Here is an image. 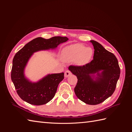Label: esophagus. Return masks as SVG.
I'll return each mask as SVG.
<instances>
[{"instance_id": "esophagus-1", "label": "esophagus", "mask_w": 132, "mask_h": 132, "mask_svg": "<svg viewBox=\"0 0 132 132\" xmlns=\"http://www.w3.org/2000/svg\"><path fill=\"white\" fill-rule=\"evenodd\" d=\"M71 74V73L70 72V71H69V70H66L65 71V74H64V76H65V78H68L69 77V76H70V75Z\"/></svg>"}]
</instances>
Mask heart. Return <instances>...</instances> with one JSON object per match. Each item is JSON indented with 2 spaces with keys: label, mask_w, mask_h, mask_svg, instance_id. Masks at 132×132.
<instances>
[{
  "label": "heart",
  "mask_w": 132,
  "mask_h": 132,
  "mask_svg": "<svg viewBox=\"0 0 132 132\" xmlns=\"http://www.w3.org/2000/svg\"><path fill=\"white\" fill-rule=\"evenodd\" d=\"M93 50L80 43L73 44L64 48L61 57L65 62L75 61L78 65H84L88 63L93 55Z\"/></svg>",
  "instance_id": "obj_1"
}]
</instances>
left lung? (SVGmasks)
I'll return each instance as SVG.
<instances>
[{
	"label": "left lung",
	"instance_id": "obj_1",
	"mask_svg": "<svg viewBox=\"0 0 132 132\" xmlns=\"http://www.w3.org/2000/svg\"><path fill=\"white\" fill-rule=\"evenodd\" d=\"M90 42L95 50L94 59L84 65H70L69 69L78 79L74 88L77 97L86 104L95 105L113 94L121 71L118 60L112 53L98 42Z\"/></svg>",
	"mask_w": 132,
	"mask_h": 132
}]
</instances>
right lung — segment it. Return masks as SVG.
I'll use <instances>...</instances> for the list:
<instances>
[{
	"instance_id": "obj_1",
	"label": "right lung",
	"mask_w": 132,
	"mask_h": 132,
	"mask_svg": "<svg viewBox=\"0 0 132 132\" xmlns=\"http://www.w3.org/2000/svg\"><path fill=\"white\" fill-rule=\"evenodd\" d=\"M68 40L67 37L55 36L49 39L36 38L16 53L13 60L11 78L18 95L22 100L34 105H42L52 99L64 73L48 74L36 82L28 80L24 74L29 60L36 52L56 48L59 44Z\"/></svg>"
}]
</instances>
